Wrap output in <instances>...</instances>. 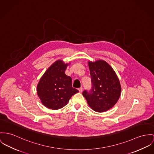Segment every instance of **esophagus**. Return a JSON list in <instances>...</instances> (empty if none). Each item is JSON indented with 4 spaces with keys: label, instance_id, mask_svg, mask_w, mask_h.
<instances>
[{
    "label": "esophagus",
    "instance_id": "esophagus-1",
    "mask_svg": "<svg viewBox=\"0 0 154 154\" xmlns=\"http://www.w3.org/2000/svg\"><path fill=\"white\" fill-rule=\"evenodd\" d=\"M79 91H80V93H82L83 92V88L82 87H80L79 88Z\"/></svg>",
    "mask_w": 154,
    "mask_h": 154
}]
</instances>
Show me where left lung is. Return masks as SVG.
Listing matches in <instances>:
<instances>
[{"mask_svg":"<svg viewBox=\"0 0 154 154\" xmlns=\"http://www.w3.org/2000/svg\"><path fill=\"white\" fill-rule=\"evenodd\" d=\"M92 87L84 90L83 96L94 111L103 112L114 106L121 95L119 78L112 68L104 60L88 63Z\"/></svg>","mask_w":154,"mask_h":154,"instance_id":"8db88e82","label":"left lung"}]
</instances>
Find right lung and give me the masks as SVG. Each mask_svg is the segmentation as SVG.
Instances as JSON below:
<instances>
[{
  "mask_svg": "<svg viewBox=\"0 0 154 154\" xmlns=\"http://www.w3.org/2000/svg\"><path fill=\"white\" fill-rule=\"evenodd\" d=\"M69 64L55 61L41 77L37 91L42 103L48 108L59 109L65 106L71 97L79 92L72 87V80L65 74Z\"/></svg>",
  "mask_w": 154,
  "mask_h": 154,
  "instance_id": "add662e5",
  "label": "right lung"
}]
</instances>
